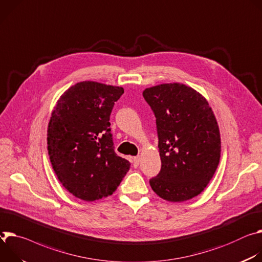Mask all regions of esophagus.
<instances>
[{
	"mask_svg": "<svg viewBox=\"0 0 262 262\" xmlns=\"http://www.w3.org/2000/svg\"><path fill=\"white\" fill-rule=\"evenodd\" d=\"M139 161H140V157H139V156H135V157H133V159H132L133 166H134V167H137V166L139 165Z\"/></svg>",
	"mask_w": 262,
	"mask_h": 262,
	"instance_id": "34e87169",
	"label": "esophagus"
}]
</instances>
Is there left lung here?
<instances>
[{
  "instance_id": "8db88e82",
  "label": "left lung",
  "mask_w": 262,
  "mask_h": 262,
  "mask_svg": "<svg viewBox=\"0 0 262 262\" xmlns=\"http://www.w3.org/2000/svg\"><path fill=\"white\" fill-rule=\"evenodd\" d=\"M142 96L155 114L161 159L150 185L165 201L190 200L205 189L220 163L214 113L204 97L182 83L152 86Z\"/></svg>"
}]
</instances>
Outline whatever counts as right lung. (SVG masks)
<instances>
[{
  "mask_svg": "<svg viewBox=\"0 0 262 262\" xmlns=\"http://www.w3.org/2000/svg\"><path fill=\"white\" fill-rule=\"evenodd\" d=\"M124 94L121 86L83 81L57 101L48 126V152L63 187L93 202L112 194L130 168L114 152L110 113Z\"/></svg>",
  "mask_w": 262,
  "mask_h": 262,
  "instance_id": "add662e5",
  "label": "right lung"
}]
</instances>
